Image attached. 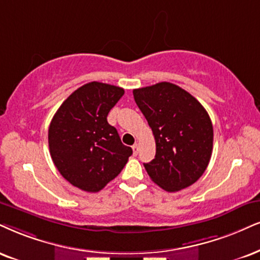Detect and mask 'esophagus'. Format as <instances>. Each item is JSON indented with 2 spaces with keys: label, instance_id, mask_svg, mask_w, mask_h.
I'll return each instance as SVG.
<instances>
[{
  "label": "esophagus",
  "instance_id": "esophagus-1",
  "mask_svg": "<svg viewBox=\"0 0 260 260\" xmlns=\"http://www.w3.org/2000/svg\"><path fill=\"white\" fill-rule=\"evenodd\" d=\"M133 150H134V155H137L140 152V145L139 143H135V145L133 146Z\"/></svg>",
  "mask_w": 260,
  "mask_h": 260
}]
</instances>
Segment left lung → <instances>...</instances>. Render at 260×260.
<instances>
[{"mask_svg":"<svg viewBox=\"0 0 260 260\" xmlns=\"http://www.w3.org/2000/svg\"><path fill=\"white\" fill-rule=\"evenodd\" d=\"M133 92L155 139V158L145 164L150 179L166 191L195 183L212 155L213 126L206 110L188 91L169 82Z\"/></svg>","mask_w":260,"mask_h":260,"instance_id":"left-lung-1","label":"left lung"}]
</instances>
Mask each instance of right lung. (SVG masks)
<instances>
[{"label": "right lung", "instance_id": "add662e5", "mask_svg": "<svg viewBox=\"0 0 260 260\" xmlns=\"http://www.w3.org/2000/svg\"><path fill=\"white\" fill-rule=\"evenodd\" d=\"M124 95L119 86L91 82L73 91L54 114L48 143L54 165L66 181L89 193L117 177L133 154L107 115Z\"/></svg>", "mask_w": 260, "mask_h": 260}]
</instances>
